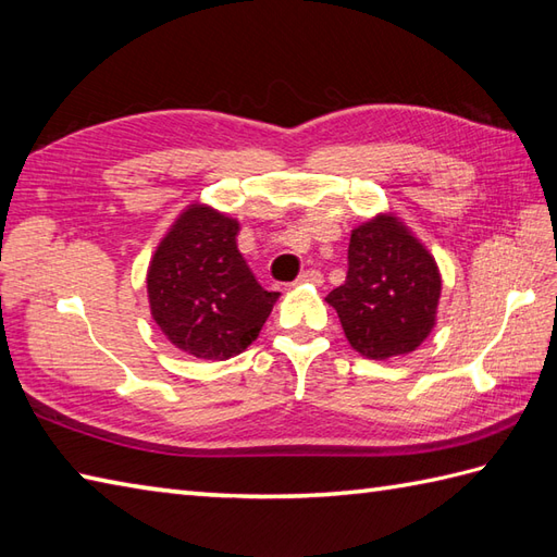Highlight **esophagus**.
I'll return each instance as SVG.
<instances>
[{"mask_svg": "<svg viewBox=\"0 0 557 557\" xmlns=\"http://www.w3.org/2000/svg\"><path fill=\"white\" fill-rule=\"evenodd\" d=\"M297 282H301V285H321V282H323V275H321V270L309 268V270H304V272H301Z\"/></svg>", "mask_w": 557, "mask_h": 557, "instance_id": "1", "label": "esophagus"}]
</instances>
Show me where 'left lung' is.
I'll return each mask as SVG.
<instances>
[{"label":"left lung","mask_w":557,"mask_h":557,"mask_svg":"<svg viewBox=\"0 0 557 557\" xmlns=\"http://www.w3.org/2000/svg\"><path fill=\"white\" fill-rule=\"evenodd\" d=\"M345 285L325 297L349 345L369 359L409 354L429 337L441 299L433 256L395 218L351 232Z\"/></svg>","instance_id":"1"}]
</instances>
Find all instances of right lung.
Wrapping results in <instances>:
<instances>
[{"label":"right lung","mask_w":557,"mask_h":557,"mask_svg":"<svg viewBox=\"0 0 557 557\" xmlns=\"http://www.w3.org/2000/svg\"><path fill=\"white\" fill-rule=\"evenodd\" d=\"M236 220L191 206L150 260L152 318L191 357L222 361L242 354L280 297L258 285L236 248Z\"/></svg>","instance_id":"add662e5"}]
</instances>
